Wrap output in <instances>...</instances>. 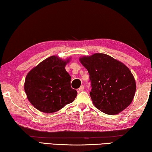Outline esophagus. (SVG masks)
Instances as JSON below:
<instances>
[{
    "mask_svg": "<svg viewBox=\"0 0 152 152\" xmlns=\"http://www.w3.org/2000/svg\"><path fill=\"white\" fill-rule=\"evenodd\" d=\"M83 90H84V86H81L80 88H79L78 91H83Z\"/></svg>",
    "mask_w": 152,
    "mask_h": 152,
    "instance_id": "1",
    "label": "esophagus"
}]
</instances>
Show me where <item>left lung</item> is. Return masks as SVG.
Returning <instances> with one entry per match:
<instances>
[{
	"label": "left lung",
	"instance_id": "8db88e82",
	"mask_svg": "<svg viewBox=\"0 0 152 152\" xmlns=\"http://www.w3.org/2000/svg\"><path fill=\"white\" fill-rule=\"evenodd\" d=\"M89 75V94L97 108L113 115L128 107L136 91L133 74L121 62L105 54L96 53L79 58Z\"/></svg>",
	"mask_w": 152,
	"mask_h": 152
}]
</instances>
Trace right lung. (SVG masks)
<instances>
[{"label": "right lung", "mask_w": 152, "mask_h": 152, "mask_svg": "<svg viewBox=\"0 0 152 152\" xmlns=\"http://www.w3.org/2000/svg\"><path fill=\"white\" fill-rule=\"evenodd\" d=\"M69 59L48 57L27 75L24 89L27 99L35 108L45 113L61 110L73 102L77 91L71 87V77L65 70Z\"/></svg>", "instance_id": "1"}]
</instances>
